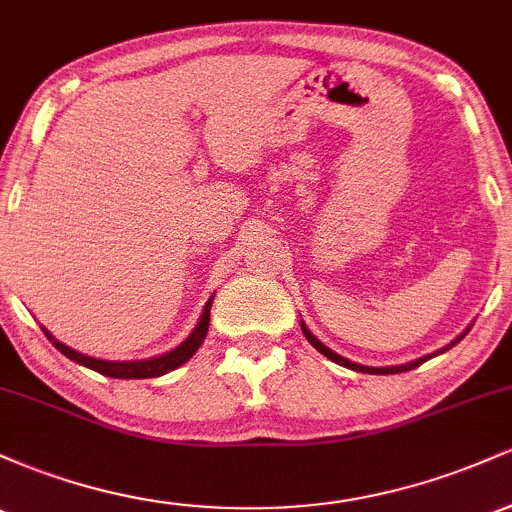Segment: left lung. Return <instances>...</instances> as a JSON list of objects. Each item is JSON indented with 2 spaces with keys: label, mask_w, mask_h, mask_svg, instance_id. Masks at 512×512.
Wrapping results in <instances>:
<instances>
[{
  "label": "left lung",
  "mask_w": 512,
  "mask_h": 512,
  "mask_svg": "<svg viewBox=\"0 0 512 512\" xmlns=\"http://www.w3.org/2000/svg\"><path fill=\"white\" fill-rule=\"evenodd\" d=\"M301 330H303V334H305V339H308L310 344L315 346L317 351H320V354H325L327 358H330V361H334V363H339V366H344V368H351V370H356V373H373V375H392V373H404V370H414V368H419L421 363H426L428 358H433V356H438V354H443V351H448V349H452V346H455L457 342H462L464 339V334H467L469 330H472V325L467 327V330H464L460 337H455L452 339V342L448 344V346H443V349L440 351H436V354H428V356H421V358H416V361H411V363H402V366H385V368H373V366H363V363H354V361H349V358H344V356H339L337 351H332L330 346H325L320 342V339L315 337L313 332L308 330V327H305V322L301 320Z\"/></svg>",
  "instance_id": "obj_1"
}]
</instances>
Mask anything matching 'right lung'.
Instances as JSON below:
<instances>
[{"instance_id": "obj_1", "label": "right lung", "mask_w": 512, "mask_h": 512, "mask_svg": "<svg viewBox=\"0 0 512 512\" xmlns=\"http://www.w3.org/2000/svg\"><path fill=\"white\" fill-rule=\"evenodd\" d=\"M211 303H214V296L209 298L207 305H204L202 317H199L197 327L190 332V337H187L185 342H180L173 351H168V354H161V356H154V358H142V361H103V358L86 356V354H81V351H74L72 346L57 342V339L52 337V334L45 330V327H43V332L48 334L52 346H55L57 351H62L64 356L72 358V361L79 363V366H86V368L96 370V373L108 375V378H120V380L158 378V375H166V373H170V370L180 368L182 363H187L192 356H195V351L199 349V346H202L204 337H207V332H209Z\"/></svg>"}]
</instances>
